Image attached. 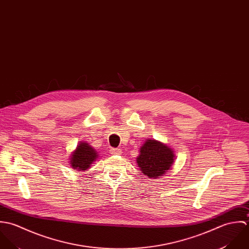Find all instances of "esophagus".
Listing matches in <instances>:
<instances>
[{
    "label": "esophagus",
    "mask_w": 249,
    "mask_h": 249,
    "mask_svg": "<svg viewBox=\"0 0 249 249\" xmlns=\"http://www.w3.org/2000/svg\"><path fill=\"white\" fill-rule=\"evenodd\" d=\"M109 152H110V154L113 155V156L121 155V153H122V151H121V149H119V148H112V149L109 150Z\"/></svg>",
    "instance_id": "34e87169"
}]
</instances>
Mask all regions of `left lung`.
<instances>
[{
    "instance_id": "8db88e82",
    "label": "left lung",
    "mask_w": 249,
    "mask_h": 249,
    "mask_svg": "<svg viewBox=\"0 0 249 249\" xmlns=\"http://www.w3.org/2000/svg\"><path fill=\"white\" fill-rule=\"evenodd\" d=\"M175 159L173 149L168 145L155 140H146L141 146L136 160L145 176L157 179L166 174L174 164Z\"/></svg>"
}]
</instances>
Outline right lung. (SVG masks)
Instances as JSON below:
<instances>
[{"instance_id":"right-lung-1","label":"right lung","mask_w":249,"mask_h":249,"mask_svg":"<svg viewBox=\"0 0 249 249\" xmlns=\"http://www.w3.org/2000/svg\"><path fill=\"white\" fill-rule=\"evenodd\" d=\"M99 158L98 152L86 142H81L70 155L69 163L73 169L85 171Z\"/></svg>"}]
</instances>
